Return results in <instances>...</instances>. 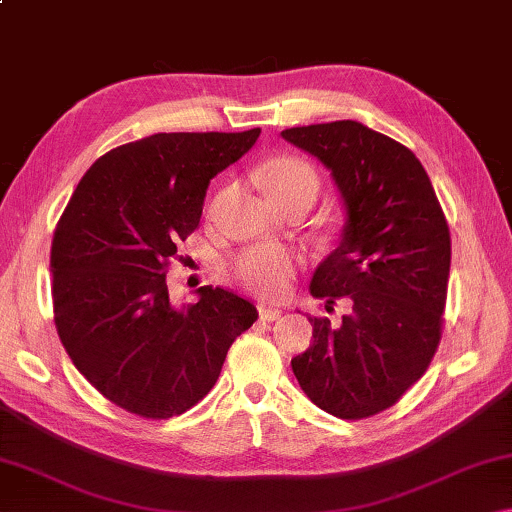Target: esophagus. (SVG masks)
<instances>
[{"instance_id":"obj_1","label":"esophagus","mask_w":512,"mask_h":512,"mask_svg":"<svg viewBox=\"0 0 512 512\" xmlns=\"http://www.w3.org/2000/svg\"><path fill=\"white\" fill-rule=\"evenodd\" d=\"M259 316H262V320H277L282 316V309L280 307H271V305H259Z\"/></svg>"}]
</instances>
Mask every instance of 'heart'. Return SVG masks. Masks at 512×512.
I'll return each instance as SVG.
<instances>
[{"instance_id":"obj_1","label":"heart","mask_w":512,"mask_h":512,"mask_svg":"<svg viewBox=\"0 0 512 512\" xmlns=\"http://www.w3.org/2000/svg\"><path fill=\"white\" fill-rule=\"evenodd\" d=\"M257 183L262 185L266 196L273 203L309 192L318 194V178L305 162L293 158H275L266 162L257 171ZM296 266V255L287 248L275 246H253L241 250L232 262V273L246 289L259 296L275 298L287 289L289 275Z\"/></svg>"}]
</instances>
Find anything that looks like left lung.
I'll return each mask as SVG.
<instances>
[{
  "label": "left lung",
  "mask_w": 512,
  "mask_h": 512,
  "mask_svg": "<svg viewBox=\"0 0 512 512\" xmlns=\"http://www.w3.org/2000/svg\"><path fill=\"white\" fill-rule=\"evenodd\" d=\"M282 137L332 173L345 207L339 246L309 293L350 300L339 325L309 318L314 343L291 359L318 409L359 420L393 406L433 359L443 329L452 241L415 155L361 121L296 126Z\"/></svg>",
  "instance_id": "obj_1"
}]
</instances>
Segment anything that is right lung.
I'll list each match as a JSON object with an SVG mask.
<instances>
[{
    "label": "right lung",
    "instance_id": "right-lung-1",
    "mask_svg": "<svg viewBox=\"0 0 512 512\" xmlns=\"http://www.w3.org/2000/svg\"><path fill=\"white\" fill-rule=\"evenodd\" d=\"M244 133H155L92 164L51 241V296L76 370L128 413L164 420L203 400L257 307L221 287L173 307L169 259L198 228L210 180L253 149Z\"/></svg>",
    "mask_w": 512,
    "mask_h": 512
}]
</instances>
